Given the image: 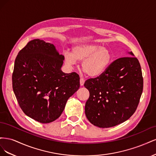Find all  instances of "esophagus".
I'll use <instances>...</instances> for the list:
<instances>
[{
  "label": "esophagus",
  "mask_w": 156,
  "mask_h": 156,
  "mask_svg": "<svg viewBox=\"0 0 156 156\" xmlns=\"http://www.w3.org/2000/svg\"><path fill=\"white\" fill-rule=\"evenodd\" d=\"M84 83V80L83 78L81 77L80 78V85L81 86H83V84Z\"/></svg>",
  "instance_id": "obj_1"
}]
</instances>
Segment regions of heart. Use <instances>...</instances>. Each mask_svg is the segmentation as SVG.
<instances>
[{
    "label": "heart",
    "instance_id": "obj_1",
    "mask_svg": "<svg viewBox=\"0 0 156 156\" xmlns=\"http://www.w3.org/2000/svg\"><path fill=\"white\" fill-rule=\"evenodd\" d=\"M66 62L73 65L76 60L82 62V68L89 76L101 75L108 66L112 56L110 51L96 44H80L72 49V53L65 55Z\"/></svg>",
    "mask_w": 156,
    "mask_h": 156
}]
</instances>
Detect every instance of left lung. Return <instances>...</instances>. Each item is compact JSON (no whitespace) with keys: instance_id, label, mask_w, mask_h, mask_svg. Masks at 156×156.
Here are the masks:
<instances>
[{"instance_id":"8db88e82","label":"left lung","mask_w":156,"mask_h":156,"mask_svg":"<svg viewBox=\"0 0 156 156\" xmlns=\"http://www.w3.org/2000/svg\"><path fill=\"white\" fill-rule=\"evenodd\" d=\"M84 86L90 93L84 109L90 122L102 128L120 124L134 114L139 103L143 90L140 63L135 56L118 58Z\"/></svg>"}]
</instances>
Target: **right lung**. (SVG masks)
Segmentation results:
<instances>
[{"mask_svg": "<svg viewBox=\"0 0 156 156\" xmlns=\"http://www.w3.org/2000/svg\"><path fill=\"white\" fill-rule=\"evenodd\" d=\"M64 56L55 46L33 40L17 55L12 87L23 112L40 123H49L61 115L68 98L79 88V76L60 69Z\"/></svg>", "mask_w": 156, "mask_h": 156, "instance_id": "add662e5", "label": "right lung"}]
</instances>
